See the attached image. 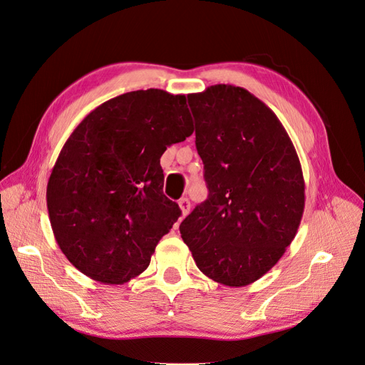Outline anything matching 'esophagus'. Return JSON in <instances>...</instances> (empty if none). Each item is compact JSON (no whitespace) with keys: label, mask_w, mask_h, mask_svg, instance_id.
Segmentation results:
<instances>
[{"label":"esophagus","mask_w":365,"mask_h":365,"mask_svg":"<svg viewBox=\"0 0 365 365\" xmlns=\"http://www.w3.org/2000/svg\"><path fill=\"white\" fill-rule=\"evenodd\" d=\"M178 205H180V208H181L182 216L189 215V212H190V201H189V197H181V200L178 201Z\"/></svg>","instance_id":"esophagus-1"}]
</instances>
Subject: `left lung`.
<instances>
[{"label": "left lung", "mask_w": 365, "mask_h": 365, "mask_svg": "<svg viewBox=\"0 0 365 365\" xmlns=\"http://www.w3.org/2000/svg\"><path fill=\"white\" fill-rule=\"evenodd\" d=\"M208 197L181 225L207 277L240 288L280 260L304 212L302 164L288 132L245 88L213 85L187 96Z\"/></svg>", "instance_id": "1"}]
</instances>
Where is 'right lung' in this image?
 <instances>
[{"label": "right lung", "instance_id": "1", "mask_svg": "<svg viewBox=\"0 0 365 365\" xmlns=\"http://www.w3.org/2000/svg\"><path fill=\"white\" fill-rule=\"evenodd\" d=\"M193 134L184 94L138 90L97 106L59 153L47 184L54 239L74 267L105 284L145 271L181 216L163 193L160 158Z\"/></svg>", "mask_w": 365, "mask_h": 365}]
</instances>
